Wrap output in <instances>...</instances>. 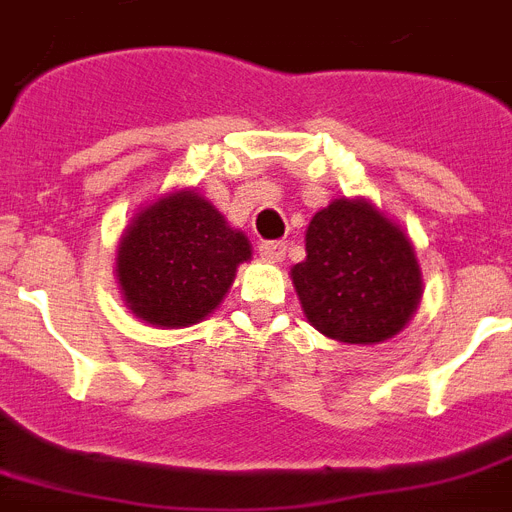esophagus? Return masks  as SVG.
I'll return each mask as SVG.
<instances>
[{
  "label": "esophagus",
  "instance_id": "1",
  "mask_svg": "<svg viewBox=\"0 0 512 512\" xmlns=\"http://www.w3.org/2000/svg\"><path fill=\"white\" fill-rule=\"evenodd\" d=\"M285 251H287V246L282 243V240H266V243H261L259 246L261 256H264L266 261H274V264L285 259Z\"/></svg>",
  "mask_w": 512,
  "mask_h": 512
}]
</instances>
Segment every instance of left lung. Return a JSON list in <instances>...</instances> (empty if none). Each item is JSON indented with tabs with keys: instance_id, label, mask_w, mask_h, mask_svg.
Returning <instances> with one entry per match:
<instances>
[{
	"instance_id": "left-lung-1",
	"label": "left lung",
	"mask_w": 512,
	"mask_h": 512,
	"mask_svg": "<svg viewBox=\"0 0 512 512\" xmlns=\"http://www.w3.org/2000/svg\"><path fill=\"white\" fill-rule=\"evenodd\" d=\"M292 285L305 318L344 344H378L404 329L422 298L417 256L396 222L365 199L313 214Z\"/></svg>"
}]
</instances>
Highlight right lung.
<instances>
[{
  "label": "right lung",
  "instance_id": "1",
  "mask_svg": "<svg viewBox=\"0 0 512 512\" xmlns=\"http://www.w3.org/2000/svg\"><path fill=\"white\" fill-rule=\"evenodd\" d=\"M251 243L191 189L173 191L137 212L116 256L121 295L137 318L181 329L222 303Z\"/></svg>",
  "mask_w": 512,
  "mask_h": 512
}]
</instances>
